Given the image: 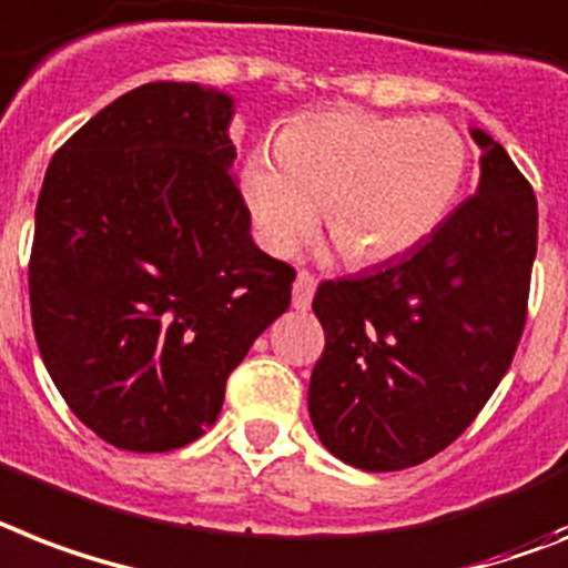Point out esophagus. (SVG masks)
Returning <instances> with one entry per match:
<instances>
[{
	"instance_id": "1",
	"label": "esophagus",
	"mask_w": 568,
	"mask_h": 568,
	"mask_svg": "<svg viewBox=\"0 0 568 568\" xmlns=\"http://www.w3.org/2000/svg\"><path fill=\"white\" fill-rule=\"evenodd\" d=\"M317 280L306 271H300L297 280H294V308H308L312 297H315Z\"/></svg>"
}]
</instances>
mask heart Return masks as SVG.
<instances>
[{"mask_svg": "<svg viewBox=\"0 0 568 568\" xmlns=\"http://www.w3.org/2000/svg\"><path fill=\"white\" fill-rule=\"evenodd\" d=\"M276 160L253 151L242 197L256 239L292 256L326 233L353 265L371 268L414 253L444 227L469 172L467 136L446 119L324 110L276 136Z\"/></svg>", "mask_w": 568, "mask_h": 568, "instance_id": "1", "label": "heart"}]
</instances>
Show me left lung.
<instances>
[{"instance_id": "left-lung-1", "label": "left lung", "mask_w": 568, "mask_h": 568, "mask_svg": "<svg viewBox=\"0 0 568 568\" xmlns=\"http://www.w3.org/2000/svg\"><path fill=\"white\" fill-rule=\"evenodd\" d=\"M481 178L417 251L312 300L326 347L308 382L321 444L367 473L417 467L476 419L514 362L537 256V197L481 128Z\"/></svg>"}]
</instances>
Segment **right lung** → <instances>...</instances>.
<instances>
[{
	"instance_id": "obj_1",
	"label": "right lung",
	"mask_w": 568,
	"mask_h": 568,
	"mask_svg": "<svg viewBox=\"0 0 568 568\" xmlns=\"http://www.w3.org/2000/svg\"><path fill=\"white\" fill-rule=\"evenodd\" d=\"M233 95L154 81L119 95L52 156L34 215L31 324L81 423L169 452L215 423L227 376L292 303L230 174Z\"/></svg>"
}]
</instances>
